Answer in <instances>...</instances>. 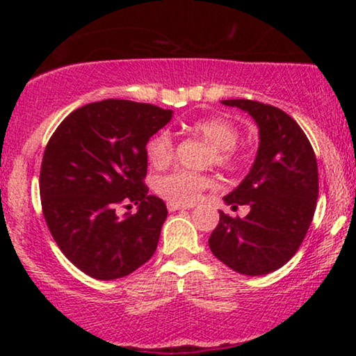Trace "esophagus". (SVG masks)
I'll return each instance as SVG.
<instances>
[{
    "label": "esophagus",
    "instance_id": "34e87169",
    "mask_svg": "<svg viewBox=\"0 0 356 356\" xmlns=\"http://www.w3.org/2000/svg\"><path fill=\"white\" fill-rule=\"evenodd\" d=\"M191 206H184V204H175V202H167V209L170 212L175 211H184V209H189Z\"/></svg>",
    "mask_w": 356,
    "mask_h": 356
}]
</instances>
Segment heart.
I'll use <instances>...</instances> for the list:
<instances>
[{
  "label": "heart",
  "mask_w": 356,
  "mask_h": 356,
  "mask_svg": "<svg viewBox=\"0 0 356 356\" xmlns=\"http://www.w3.org/2000/svg\"><path fill=\"white\" fill-rule=\"evenodd\" d=\"M189 129L211 145V161H214L216 165L232 167L241 161L239 150L236 149L239 132L234 122L224 117H206L192 122ZM172 154V138L165 130L155 134L147 144V159L157 169L169 165ZM209 187H212L211 177L204 174L187 172V170H175L155 181L157 194L175 204H192L202 191Z\"/></svg>",
  "instance_id": "1"
}]
</instances>
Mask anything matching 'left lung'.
Segmentation results:
<instances>
[{
  "mask_svg": "<svg viewBox=\"0 0 356 356\" xmlns=\"http://www.w3.org/2000/svg\"><path fill=\"white\" fill-rule=\"evenodd\" d=\"M254 118L259 147L243 182L224 195L246 218L219 211L209 248L220 263L248 276H263L288 263L303 243L318 199V164L301 127L283 110L246 99L222 100Z\"/></svg>",
  "mask_w": 356,
  "mask_h": 356,
  "instance_id": "left-lung-1",
  "label": "left lung"
}]
</instances>
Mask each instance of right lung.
<instances>
[{"mask_svg":"<svg viewBox=\"0 0 356 356\" xmlns=\"http://www.w3.org/2000/svg\"><path fill=\"white\" fill-rule=\"evenodd\" d=\"M172 110L130 100H102L73 110L43 154L40 195L53 239L85 275L108 281L145 264L157 249L167 207L149 195V138ZM122 202L138 205L118 218Z\"/></svg>","mask_w":356,"mask_h":356,"instance_id":"add662e5","label":"right lung"}]
</instances>
